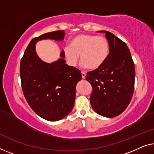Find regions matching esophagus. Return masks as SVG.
Listing matches in <instances>:
<instances>
[{
    "label": "esophagus",
    "mask_w": 154,
    "mask_h": 154,
    "mask_svg": "<svg viewBox=\"0 0 154 154\" xmlns=\"http://www.w3.org/2000/svg\"><path fill=\"white\" fill-rule=\"evenodd\" d=\"M82 79H84L85 78H86V73L84 72H82Z\"/></svg>",
    "instance_id": "obj_1"
}]
</instances>
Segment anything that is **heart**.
I'll return each mask as SVG.
<instances>
[{"label": "heart", "instance_id": "heart-1", "mask_svg": "<svg viewBox=\"0 0 154 154\" xmlns=\"http://www.w3.org/2000/svg\"><path fill=\"white\" fill-rule=\"evenodd\" d=\"M63 52L70 66H76L80 56L82 68L95 70L102 67L106 61L110 46L104 36L80 34L70 41V46L64 48Z\"/></svg>", "mask_w": 154, "mask_h": 154}]
</instances>
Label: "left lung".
<instances>
[{
    "instance_id": "obj_1",
    "label": "left lung",
    "mask_w": 154,
    "mask_h": 154,
    "mask_svg": "<svg viewBox=\"0 0 154 154\" xmlns=\"http://www.w3.org/2000/svg\"><path fill=\"white\" fill-rule=\"evenodd\" d=\"M109 41L110 53L99 69L87 73L92 92L90 102L97 114L113 118L127 109L134 91L135 66L127 44L113 34L102 30Z\"/></svg>"
}]
</instances>
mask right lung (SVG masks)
Wrapping results in <instances>:
<instances>
[{
	"label": "right lung",
	"instance_id": "1",
	"mask_svg": "<svg viewBox=\"0 0 154 154\" xmlns=\"http://www.w3.org/2000/svg\"><path fill=\"white\" fill-rule=\"evenodd\" d=\"M64 36V31L59 30L34 38L20 64L22 89L27 103L41 118L52 122L64 118L72 110L82 73L66 63L63 50L60 58L54 62L41 60L36 54V44L46 39L62 41Z\"/></svg>",
	"mask_w": 154,
	"mask_h": 154
}]
</instances>
